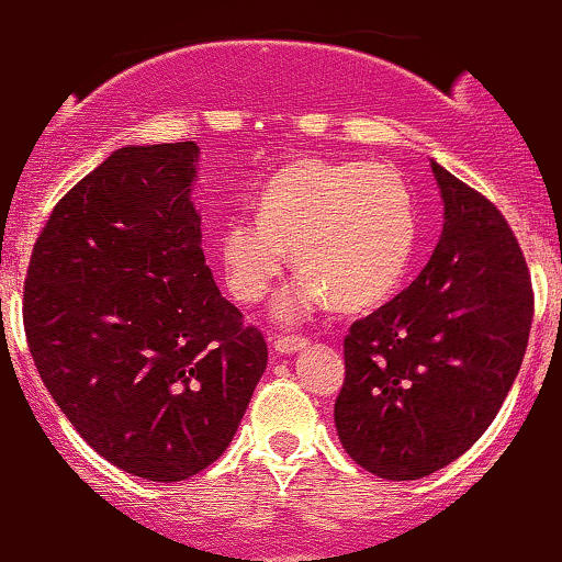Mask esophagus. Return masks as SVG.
I'll list each match as a JSON object with an SVG mask.
<instances>
[{"mask_svg": "<svg viewBox=\"0 0 562 562\" xmlns=\"http://www.w3.org/2000/svg\"><path fill=\"white\" fill-rule=\"evenodd\" d=\"M306 346H308V338H303V335H280V338H274L272 344L277 353H295V351H303Z\"/></svg>", "mask_w": 562, "mask_h": 562, "instance_id": "34e87169", "label": "esophagus"}]
</instances>
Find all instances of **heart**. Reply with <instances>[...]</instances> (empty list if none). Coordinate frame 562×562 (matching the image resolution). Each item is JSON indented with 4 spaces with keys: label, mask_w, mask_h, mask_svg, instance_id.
<instances>
[{
    "label": "heart",
    "mask_w": 562,
    "mask_h": 562,
    "mask_svg": "<svg viewBox=\"0 0 562 562\" xmlns=\"http://www.w3.org/2000/svg\"><path fill=\"white\" fill-rule=\"evenodd\" d=\"M417 248V209L402 173L364 160H299L269 179L259 216H232L218 232L229 293L259 303L293 250L303 277L277 301L295 322L335 303L367 312L402 285Z\"/></svg>",
    "instance_id": "heart-1"
}]
</instances>
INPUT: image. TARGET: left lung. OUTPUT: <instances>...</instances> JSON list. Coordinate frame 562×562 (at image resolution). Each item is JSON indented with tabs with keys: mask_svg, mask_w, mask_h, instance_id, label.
Returning a JSON list of instances; mask_svg holds the SVG:
<instances>
[{
	"mask_svg": "<svg viewBox=\"0 0 562 562\" xmlns=\"http://www.w3.org/2000/svg\"><path fill=\"white\" fill-rule=\"evenodd\" d=\"M443 232L396 299L344 340L335 428L357 465L417 481L462 457L499 412L528 346L533 288L499 209L434 164Z\"/></svg>",
	"mask_w": 562,
	"mask_h": 562,
	"instance_id": "obj_1",
	"label": "left lung"
}]
</instances>
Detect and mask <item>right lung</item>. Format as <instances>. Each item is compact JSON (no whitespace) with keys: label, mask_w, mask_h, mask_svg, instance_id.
<instances>
[{"label":"right lung","mask_w":562,"mask_h":562,"mask_svg":"<svg viewBox=\"0 0 562 562\" xmlns=\"http://www.w3.org/2000/svg\"><path fill=\"white\" fill-rule=\"evenodd\" d=\"M198 145L121 147L70 187L23 285L29 351L83 441L147 481L222 457L267 340L218 293L192 205Z\"/></svg>","instance_id":"add662e5"}]
</instances>
